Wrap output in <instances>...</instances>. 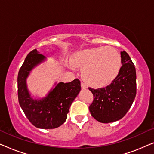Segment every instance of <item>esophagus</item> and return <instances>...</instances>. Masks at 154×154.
<instances>
[{
    "label": "esophagus",
    "mask_w": 154,
    "mask_h": 154,
    "mask_svg": "<svg viewBox=\"0 0 154 154\" xmlns=\"http://www.w3.org/2000/svg\"><path fill=\"white\" fill-rule=\"evenodd\" d=\"M81 85L82 89H86V88H88L87 85H86V84H85L84 83H83V82H81Z\"/></svg>",
    "instance_id": "34e87169"
}]
</instances>
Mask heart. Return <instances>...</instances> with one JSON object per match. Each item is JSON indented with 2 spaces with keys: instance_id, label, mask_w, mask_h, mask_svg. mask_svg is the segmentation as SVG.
Segmentation results:
<instances>
[{
  "instance_id": "b5f03b06",
  "label": "heart",
  "mask_w": 154,
  "mask_h": 154,
  "mask_svg": "<svg viewBox=\"0 0 154 154\" xmlns=\"http://www.w3.org/2000/svg\"><path fill=\"white\" fill-rule=\"evenodd\" d=\"M73 66L83 67L82 77L94 86L106 85L119 74L121 57L112 47H98L78 52L71 58Z\"/></svg>"
}]
</instances>
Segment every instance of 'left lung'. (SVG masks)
<instances>
[{
  "instance_id": "obj_1",
  "label": "left lung",
  "mask_w": 154,
  "mask_h": 154,
  "mask_svg": "<svg viewBox=\"0 0 154 154\" xmlns=\"http://www.w3.org/2000/svg\"><path fill=\"white\" fill-rule=\"evenodd\" d=\"M122 66L110 85L97 89L88 88L93 94L89 110L92 116L101 123L121 119L131 107L137 92L136 70L125 51L121 52Z\"/></svg>"
}]
</instances>
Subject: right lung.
I'll return each mask as SVG.
<instances>
[{"mask_svg":"<svg viewBox=\"0 0 154 154\" xmlns=\"http://www.w3.org/2000/svg\"><path fill=\"white\" fill-rule=\"evenodd\" d=\"M44 60L45 57L36 49L26 56L18 73V100L24 114L35 127L53 129L66 120L71 103L81 90V81L75 79L69 83L60 82L46 97L34 100L27 90L26 79L31 69Z\"/></svg>","mask_w":154,"mask_h":154,"instance_id":"obj_1","label":"right lung"}]
</instances>
